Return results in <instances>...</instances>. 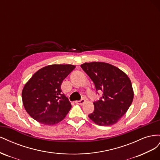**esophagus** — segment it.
<instances>
[{"mask_svg":"<svg viewBox=\"0 0 160 160\" xmlns=\"http://www.w3.org/2000/svg\"><path fill=\"white\" fill-rule=\"evenodd\" d=\"M85 102V100L84 99H82L79 100V101H75V103L79 104V105H83Z\"/></svg>","mask_w":160,"mask_h":160,"instance_id":"obj_1","label":"esophagus"}]
</instances>
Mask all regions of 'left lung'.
I'll return each instance as SVG.
<instances>
[{"label":"left lung","instance_id":"1","mask_svg":"<svg viewBox=\"0 0 160 160\" xmlns=\"http://www.w3.org/2000/svg\"><path fill=\"white\" fill-rule=\"evenodd\" d=\"M103 96L93 102L94 111L89 118L97 125L108 126L118 122L132 105L133 90L128 76L108 62H85L81 65Z\"/></svg>","mask_w":160,"mask_h":160}]
</instances>
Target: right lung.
<instances>
[{"mask_svg": "<svg viewBox=\"0 0 160 160\" xmlns=\"http://www.w3.org/2000/svg\"><path fill=\"white\" fill-rule=\"evenodd\" d=\"M75 68L72 65H50L38 70L24 86L22 103L27 112L40 123L52 125L63 119L71 108L62 93L61 84Z\"/></svg>", "mask_w": 160, "mask_h": 160, "instance_id": "add662e5", "label": "right lung"}]
</instances>
